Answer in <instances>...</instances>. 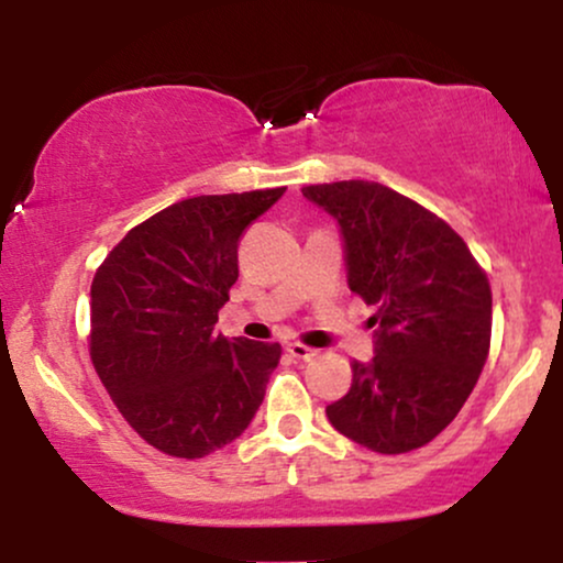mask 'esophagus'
I'll return each instance as SVG.
<instances>
[{
	"label": "esophagus",
	"instance_id": "obj_1",
	"mask_svg": "<svg viewBox=\"0 0 563 563\" xmlns=\"http://www.w3.org/2000/svg\"><path fill=\"white\" fill-rule=\"evenodd\" d=\"M286 352L294 360H301V363H309V360L318 357V352H314V349H309V346H303V344H288Z\"/></svg>",
	"mask_w": 563,
	"mask_h": 563
}]
</instances>
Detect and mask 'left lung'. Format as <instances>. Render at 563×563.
Wrapping results in <instances>:
<instances>
[{"label": "left lung", "instance_id": "left-lung-1", "mask_svg": "<svg viewBox=\"0 0 563 563\" xmlns=\"http://www.w3.org/2000/svg\"><path fill=\"white\" fill-rule=\"evenodd\" d=\"M341 228L349 288L376 307V357L325 407L335 431L380 452L423 448L466 405L489 354L493 290L463 238L391 187L309 185Z\"/></svg>", "mask_w": 563, "mask_h": 563}]
</instances>
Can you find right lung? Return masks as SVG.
I'll use <instances>...</instances> for the list:
<instances>
[{
	"mask_svg": "<svg viewBox=\"0 0 563 563\" xmlns=\"http://www.w3.org/2000/svg\"><path fill=\"white\" fill-rule=\"evenodd\" d=\"M286 187L198 196L132 228L92 280L89 357L147 444L203 457L249 429L280 344L214 331L238 280V241Z\"/></svg>",
	"mask_w": 563,
	"mask_h": 563,
	"instance_id": "add662e5",
	"label": "right lung"
}]
</instances>
